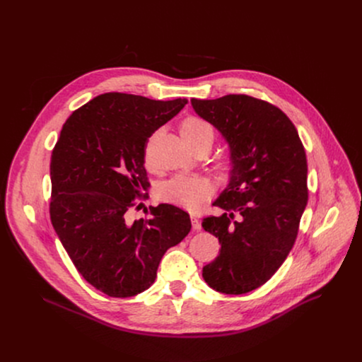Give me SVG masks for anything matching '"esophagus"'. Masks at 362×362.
Here are the masks:
<instances>
[{
    "label": "esophagus",
    "mask_w": 362,
    "mask_h": 362,
    "mask_svg": "<svg viewBox=\"0 0 362 362\" xmlns=\"http://www.w3.org/2000/svg\"><path fill=\"white\" fill-rule=\"evenodd\" d=\"M190 221H192V226L194 230H200L202 229V223L200 219L196 215H190Z\"/></svg>",
    "instance_id": "obj_1"
}]
</instances>
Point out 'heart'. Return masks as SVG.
<instances>
[{"mask_svg":"<svg viewBox=\"0 0 362 362\" xmlns=\"http://www.w3.org/2000/svg\"><path fill=\"white\" fill-rule=\"evenodd\" d=\"M180 134L185 143L194 148L203 143H214L212 126L196 116L186 117L180 124ZM212 192L211 182L202 176L176 175L163 182L159 189L162 200L180 206L185 209H196L197 206Z\"/></svg>","mask_w":362,"mask_h":362,"instance_id":"b5f03b06","label":"heart"}]
</instances>
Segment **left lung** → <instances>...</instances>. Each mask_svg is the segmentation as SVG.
I'll use <instances>...</instances> for the list:
<instances>
[{
    "label": "left lung",
    "mask_w": 362,
    "mask_h": 362,
    "mask_svg": "<svg viewBox=\"0 0 362 362\" xmlns=\"http://www.w3.org/2000/svg\"><path fill=\"white\" fill-rule=\"evenodd\" d=\"M190 103L226 140L232 165L214 202L223 214L202 222L221 243L202 275L218 292L246 293L272 278L295 243L308 202L305 148L293 123L268 101L229 94Z\"/></svg>",
    "instance_id": "8db88e82"
}]
</instances>
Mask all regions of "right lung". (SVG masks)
Segmentation results:
<instances>
[{"label": "right lung", "mask_w": 362, "mask_h": 362, "mask_svg": "<svg viewBox=\"0 0 362 362\" xmlns=\"http://www.w3.org/2000/svg\"><path fill=\"white\" fill-rule=\"evenodd\" d=\"M186 103L100 94L67 119L51 154V223L80 275L109 296L148 289L165 252L190 232L189 214L168 203L127 221L148 186L147 139Z\"/></svg>", "instance_id": "obj_1"}]
</instances>
